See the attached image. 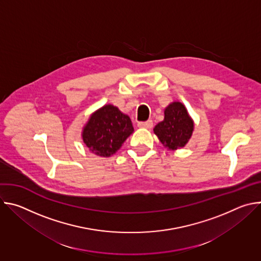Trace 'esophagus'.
I'll list each match as a JSON object with an SVG mask.
<instances>
[{"label":"esophagus","instance_id":"34e87169","mask_svg":"<svg viewBox=\"0 0 261 261\" xmlns=\"http://www.w3.org/2000/svg\"><path fill=\"white\" fill-rule=\"evenodd\" d=\"M138 128H144V129H151L153 127V121L148 120V121H145V122H139L137 124Z\"/></svg>","mask_w":261,"mask_h":261}]
</instances>
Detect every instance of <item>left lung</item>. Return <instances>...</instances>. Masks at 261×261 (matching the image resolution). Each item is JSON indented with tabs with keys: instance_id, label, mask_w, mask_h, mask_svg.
Returning a JSON list of instances; mask_svg holds the SVG:
<instances>
[{
	"instance_id": "left-lung-1",
	"label": "left lung",
	"mask_w": 261,
	"mask_h": 261,
	"mask_svg": "<svg viewBox=\"0 0 261 261\" xmlns=\"http://www.w3.org/2000/svg\"><path fill=\"white\" fill-rule=\"evenodd\" d=\"M193 127V121L186 107L180 102H173L166 107L164 120L155 126L154 132L165 147L176 150L188 142Z\"/></svg>"
}]
</instances>
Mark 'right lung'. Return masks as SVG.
Segmentation results:
<instances>
[{
	"mask_svg": "<svg viewBox=\"0 0 261 261\" xmlns=\"http://www.w3.org/2000/svg\"><path fill=\"white\" fill-rule=\"evenodd\" d=\"M133 130L128 116L122 114L118 107L105 105L90 118L83 138L94 154L109 157L119 150Z\"/></svg>",
	"mask_w": 261,
	"mask_h": 261,
	"instance_id": "right-lung-1",
	"label": "right lung"
}]
</instances>
